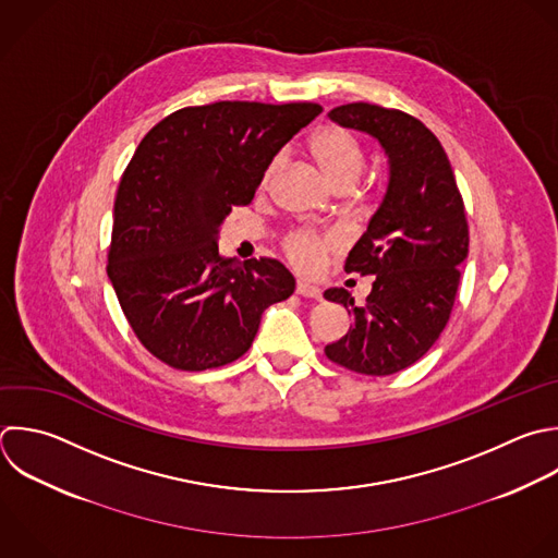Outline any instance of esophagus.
I'll use <instances>...</instances> for the list:
<instances>
[{
    "label": "esophagus",
    "instance_id": "obj_1",
    "mask_svg": "<svg viewBox=\"0 0 558 558\" xmlns=\"http://www.w3.org/2000/svg\"><path fill=\"white\" fill-rule=\"evenodd\" d=\"M296 294L299 296H307V299H316V301L323 299L320 288H316V286H312L307 281H296Z\"/></svg>",
    "mask_w": 558,
    "mask_h": 558
}]
</instances>
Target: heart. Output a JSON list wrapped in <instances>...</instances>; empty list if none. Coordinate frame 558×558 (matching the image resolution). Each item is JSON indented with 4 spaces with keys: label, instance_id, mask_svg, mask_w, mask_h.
<instances>
[{
    "label": "heart",
    "instance_id": "heart-1",
    "mask_svg": "<svg viewBox=\"0 0 558 558\" xmlns=\"http://www.w3.org/2000/svg\"><path fill=\"white\" fill-rule=\"evenodd\" d=\"M310 153L316 166L320 168L323 177L333 185H353L355 179L362 172L364 155L357 144V140L338 126H327L318 131L310 142ZM283 166V155H277L268 161L264 174H262V187H268L275 179V174ZM340 240L333 233H325L312 227H301L290 231L281 248L288 257V262L305 272V275H318L327 262V255L338 248Z\"/></svg>",
    "mask_w": 558,
    "mask_h": 558
}]
</instances>
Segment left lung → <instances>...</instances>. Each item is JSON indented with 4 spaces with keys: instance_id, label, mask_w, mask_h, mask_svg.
<instances>
[{
    "instance_id": "8db88e82",
    "label": "left lung",
    "mask_w": 558,
    "mask_h": 558,
    "mask_svg": "<svg viewBox=\"0 0 558 558\" xmlns=\"http://www.w3.org/2000/svg\"><path fill=\"white\" fill-rule=\"evenodd\" d=\"M340 126L375 137L388 155L386 196L344 270L373 277L366 305L344 288L325 299L351 307L353 327L325 355L353 373L384 377L421 360L442 333L469 253V225L449 159L416 118L368 102L329 111Z\"/></svg>"
}]
</instances>
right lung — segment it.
<instances>
[{"label":"right lung","instance_id":"right-lung-1","mask_svg":"<svg viewBox=\"0 0 558 558\" xmlns=\"http://www.w3.org/2000/svg\"><path fill=\"white\" fill-rule=\"evenodd\" d=\"M323 111L316 102L185 107L148 131L126 166L107 272L137 340L179 371L242 357L266 307L294 292L270 257L222 259L218 229L251 205L268 161Z\"/></svg>","mask_w":558,"mask_h":558}]
</instances>
